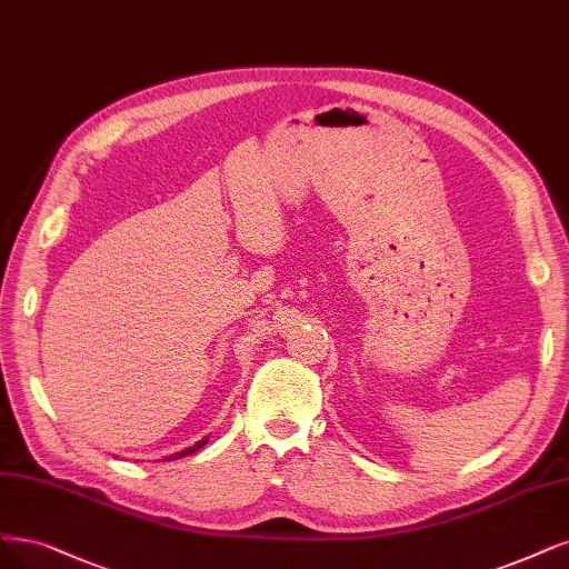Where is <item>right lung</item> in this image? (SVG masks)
Listing matches in <instances>:
<instances>
[{"label": "right lung", "instance_id": "right-lung-1", "mask_svg": "<svg viewBox=\"0 0 569 569\" xmlns=\"http://www.w3.org/2000/svg\"><path fill=\"white\" fill-rule=\"evenodd\" d=\"M208 443V436L206 438H201V440H197L194 446H189V448H184V450H180V452H173V455H168V457H163V459H180V457H187V455H192V452H197V450H201L203 446Z\"/></svg>", "mask_w": 569, "mask_h": 569}]
</instances>
